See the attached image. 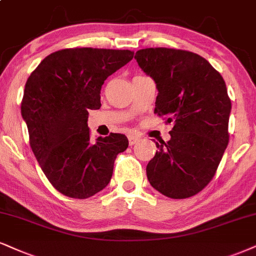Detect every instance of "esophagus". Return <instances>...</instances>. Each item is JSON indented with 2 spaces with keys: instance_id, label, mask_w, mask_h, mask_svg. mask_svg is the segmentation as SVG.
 I'll use <instances>...</instances> for the list:
<instances>
[{
  "instance_id": "obj_1",
  "label": "esophagus",
  "mask_w": 256,
  "mask_h": 256,
  "mask_svg": "<svg viewBox=\"0 0 256 256\" xmlns=\"http://www.w3.org/2000/svg\"><path fill=\"white\" fill-rule=\"evenodd\" d=\"M138 140H140V136H138V135H135V134L128 135V141H129V144H130V146H133V144H136Z\"/></svg>"
}]
</instances>
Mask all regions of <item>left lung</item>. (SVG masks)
Instances as JSON below:
<instances>
[{
	"label": "left lung",
	"mask_w": 256,
	"mask_h": 256,
	"mask_svg": "<svg viewBox=\"0 0 256 256\" xmlns=\"http://www.w3.org/2000/svg\"><path fill=\"white\" fill-rule=\"evenodd\" d=\"M134 58L156 84L154 114L173 124L171 140L156 142L148 182L173 200L192 197L214 178L228 146L226 82L206 59L184 50L144 48Z\"/></svg>",
	"instance_id": "obj_1"
}]
</instances>
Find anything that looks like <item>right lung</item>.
I'll use <instances>...</instances> for the list:
<instances>
[{"label": "right lung", "mask_w": 256, "mask_h": 256, "mask_svg": "<svg viewBox=\"0 0 256 256\" xmlns=\"http://www.w3.org/2000/svg\"><path fill=\"white\" fill-rule=\"evenodd\" d=\"M129 50L65 48L47 56L24 85L21 115L30 144L56 190L85 200L103 190L126 135L110 133L92 142L89 110L100 108L104 80L133 59Z\"/></svg>", "instance_id": "right-lung-1"}]
</instances>
